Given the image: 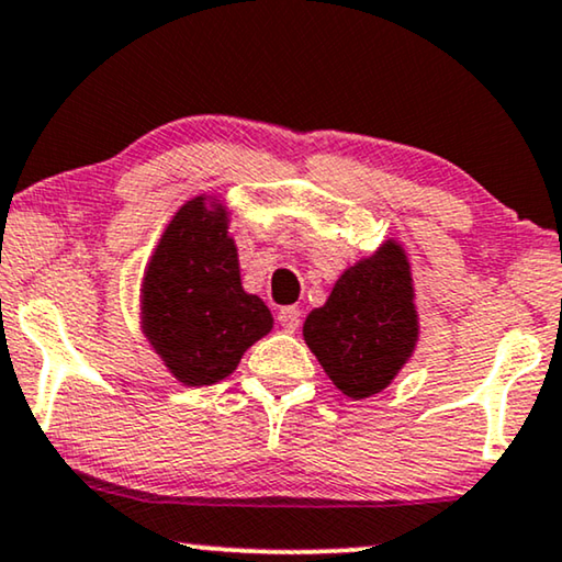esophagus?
<instances>
[{
	"label": "esophagus",
	"instance_id": "34e87169",
	"mask_svg": "<svg viewBox=\"0 0 562 562\" xmlns=\"http://www.w3.org/2000/svg\"><path fill=\"white\" fill-rule=\"evenodd\" d=\"M278 323H280L282 328L288 330V333L297 330V328H300V307H295V305L282 307L280 313H278Z\"/></svg>",
	"mask_w": 562,
	"mask_h": 562
}]
</instances>
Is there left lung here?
<instances>
[{"instance_id":"8db88e82","label":"left lung","mask_w":562,"mask_h":562,"mask_svg":"<svg viewBox=\"0 0 562 562\" xmlns=\"http://www.w3.org/2000/svg\"><path fill=\"white\" fill-rule=\"evenodd\" d=\"M305 342L350 398L373 396L414 353L418 323L408 259L396 241L350 267L305 321Z\"/></svg>"}]
</instances>
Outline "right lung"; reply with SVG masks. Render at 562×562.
Listing matches in <instances>:
<instances>
[{"mask_svg":"<svg viewBox=\"0 0 562 562\" xmlns=\"http://www.w3.org/2000/svg\"><path fill=\"white\" fill-rule=\"evenodd\" d=\"M144 330L183 386L227 379L272 315L241 290L227 212L204 196L183 204L166 227L144 278Z\"/></svg>","mask_w":562,"mask_h":562,"instance_id":"add662e5","label":"right lung"}]
</instances>
